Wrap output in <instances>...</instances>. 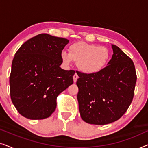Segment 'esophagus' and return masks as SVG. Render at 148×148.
<instances>
[{
  "label": "esophagus",
  "mask_w": 148,
  "mask_h": 148,
  "mask_svg": "<svg viewBox=\"0 0 148 148\" xmlns=\"http://www.w3.org/2000/svg\"><path fill=\"white\" fill-rule=\"evenodd\" d=\"M78 78H79V77L77 75V73L73 75V82H74V83H76L77 81Z\"/></svg>",
  "instance_id": "34e87169"
}]
</instances>
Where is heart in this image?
<instances>
[{"mask_svg":"<svg viewBox=\"0 0 148 148\" xmlns=\"http://www.w3.org/2000/svg\"><path fill=\"white\" fill-rule=\"evenodd\" d=\"M110 58V52L106 47L84 42H75L69 47V53H60V58L65 65L75 62L78 69L86 75L100 72L106 67Z\"/></svg>","mask_w":148,"mask_h":148,"instance_id":"b5f03b06","label":"heart"}]
</instances>
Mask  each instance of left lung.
Segmentation results:
<instances>
[{
	"instance_id": "1",
	"label": "left lung",
	"mask_w": 148,
	"mask_h": 148,
	"mask_svg": "<svg viewBox=\"0 0 148 148\" xmlns=\"http://www.w3.org/2000/svg\"><path fill=\"white\" fill-rule=\"evenodd\" d=\"M108 66L98 73L78 72L77 100L82 120L103 125L121 118L130 106L137 81L133 60L116 45Z\"/></svg>"
}]
</instances>
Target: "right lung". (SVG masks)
I'll use <instances>...</instances> for the list:
<instances>
[{"instance_id": "obj_1", "label": "right lung", "mask_w": 148, "mask_h": 148, "mask_svg": "<svg viewBox=\"0 0 148 148\" xmlns=\"http://www.w3.org/2000/svg\"><path fill=\"white\" fill-rule=\"evenodd\" d=\"M65 38L41 34L23 44L15 54L10 75L12 102L22 116L32 120L49 117L56 98L73 83L75 71L64 70L60 53Z\"/></svg>"}]
</instances>
